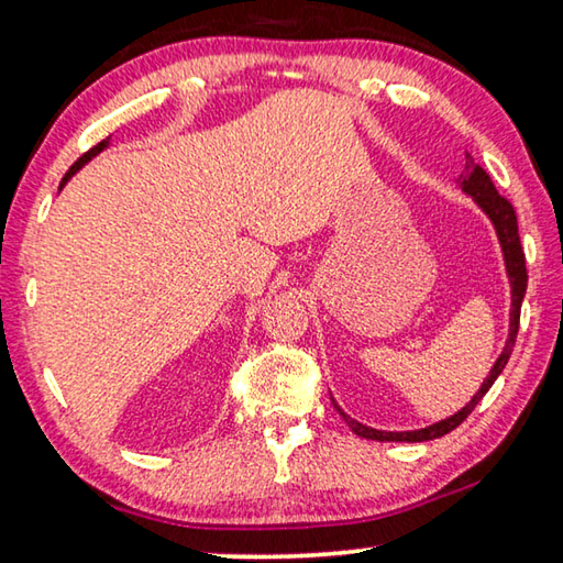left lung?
<instances>
[{
    "label": "left lung",
    "mask_w": 563,
    "mask_h": 563,
    "mask_svg": "<svg viewBox=\"0 0 563 563\" xmlns=\"http://www.w3.org/2000/svg\"><path fill=\"white\" fill-rule=\"evenodd\" d=\"M460 186L466 196L474 198V203L482 208L484 213L489 216V221L494 225V231H497L499 238V245H501V253H504V265H507V275H509V283H511V312H509V338H507V345H504L501 355L494 362V367L489 369L487 379H484L479 393H476L470 402H466L460 412L442 419V422H434L430 427H424V430H412V432H385V430H373V427L367 424H360L357 419H352L350 415L342 412V409L335 405L338 412L345 419L347 427L357 437H365V440H377V442H430L437 440V437H444L450 434L452 430H456L466 417L472 415V409L479 405V399L489 393V387L494 385V379L501 375V369L507 367V362L511 357V350H514V342H517V332H519V316H521V300L523 295H527V261H523V251H521V241H519V225H517V213H514L511 203L507 198L497 194V188H494L492 178L487 170H484L479 164H474V158L466 154V166L460 176ZM335 402V399H332Z\"/></svg>",
    "instance_id": "8db88e82"
}]
</instances>
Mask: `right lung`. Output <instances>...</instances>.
Instances as JSON below:
<instances>
[{"mask_svg":"<svg viewBox=\"0 0 563 563\" xmlns=\"http://www.w3.org/2000/svg\"><path fill=\"white\" fill-rule=\"evenodd\" d=\"M107 146H109V139H103V141H101V144H97V146H93L91 151H87V154H84V156H81L79 161H76V164H74V166H71L69 170H66V176L62 178V186H59V188H64V184H66V180H69V178H71V176L76 174V170H79V168H81L84 164H89V161H91L93 156H97V154H101V151H103V148H107Z\"/></svg>","mask_w":563,"mask_h":563,"instance_id":"right-lung-1","label":"right lung"}]
</instances>
